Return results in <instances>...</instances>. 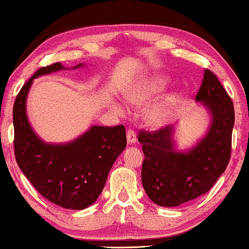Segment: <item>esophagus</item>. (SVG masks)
I'll list each match as a JSON object with an SVG mask.
<instances>
[{
  "instance_id": "obj_1",
  "label": "esophagus",
  "mask_w": 249,
  "mask_h": 249,
  "mask_svg": "<svg viewBox=\"0 0 249 249\" xmlns=\"http://www.w3.org/2000/svg\"><path fill=\"white\" fill-rule=\"evenodd\" d=\"M137 140L136 132H135L132 129H128L127 130V142L128 144H134Z\"/></svg>"
}]
</instances>
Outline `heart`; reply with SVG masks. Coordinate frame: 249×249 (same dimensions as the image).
<instances>
[{"instance_id":"b5f03b06","label":"heart","mask_w":249,"mask_h":249,"mask_svg":"<svg viewBox=\"0 0 249 249\" xmlns=\"http://www.w3.org/2000/svg\"><path fill=\"white\" fill-rule=\"evenodd\" d=\"M168 85V77L162 74H153V75L145 77L140 82L135 83L127 90L125 96L127 99L132 104H142L153 97L159 95L166 88ZM178 101V95L177 93H170L168 95L162 102L153 106L147 113V120L150 124L159 125L167 121L172 113L174 106ZM119 108V107H118Z\"/></svg>"}]
</instances>
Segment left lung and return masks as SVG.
Instances as JSON below:
<instances>
[{
    "label": "left lung",
    "instance_id": "8db88e82",
    "mask_svg": "<svg viewBox=\"0 0 249 249\" xmlns=\"http://www.w3.org/2000/svg\"><path fill=\"white\" fill-rule=\"evenodd\" d=\"M196 101L212 113L208 134L188 153L174 151L173 127L141 129L143 145L142 183L148 198L162 207H176L207 193L227 169L231 158L234 108L227 90L212 71L205 69Z\"/></svg>",
    "mask_w": 249,
    "mask_h": 249
}]
</instances>
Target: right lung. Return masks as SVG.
<instances>
[{
	"mask_svg": "<svg viewBox=\"0 0 249 249\" xmlns=\"http://www.w3.org/2000/svg\"><path fill=\"white\" fill-rule=\"evenodd\" d=\"M63 69L60 63L41 67L16 97L15 157L24 175L44 198L63 208L85 209L101 195L113 163L125 148V128L93 125L72 143L44 144L28 124L26 96L35 77Z\"/></svg>",
	"mask_w": 249,
	"mask_h": 249,
	"instance_id": "add662e5",
	"label": "right lung"
}]
</instances>
